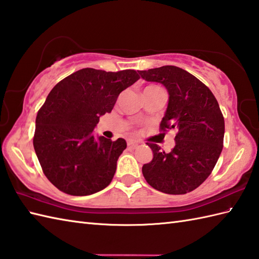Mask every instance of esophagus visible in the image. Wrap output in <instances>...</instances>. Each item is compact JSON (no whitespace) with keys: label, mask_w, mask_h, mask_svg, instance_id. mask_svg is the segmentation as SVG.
Segmentation results:
<instances>
[{"label":"esophagus","mask_w":259,"mask_h":259,"mask_svg":"<svg viewBox=\"0 0 259 259\" xmlns=\"http://www.w3.org/2000/svg\"><path fill=\"white\" fill-rule=\"evenodd\" d=\"M126 145H128L129 147H136V146H138V141L133 140V139H128L126 140Z\"/></svg>","instance_id":"obj_1"}]
</instances>
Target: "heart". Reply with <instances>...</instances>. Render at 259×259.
Listing matches in <instances>:
<instances>
[{
	"instance_id": "heart-1",
	"label": "heart",
	"mask_w": 259,
	"mask_h": 259,
	"mask_svg": "<svg viewBox=\"0 0 259 259\" xmlns=\"http://www.w3.org/2000/svg\"><path fill=\"white\" fill-rule=\"evenodd\" d=\"M150 88H158V87H156V85H150V87H148L147 89H150Z\"/></svg>"
}]
</instances>
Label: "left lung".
I'll use <instances>...</instances> for the list:
<instances>
[{
    "label": "left lung",
    "mask_w": 259,
    "mask_h": 259,
    "mask_svg": "<svg viewBox=\"0 0 259 259\" xmlns=\"http://www.w3.org/2000/svg\"><path fill=\"white\" fill-rule=\"evenodd\" d=\"M138 72L166 88L169 100L160 128L177 130L176 145L168 153L148 144L153 158L142 167L144 177L164 194L195 190L211 174L223 150L225 121L216 98L195 75L175 65Z\"/></svg>",
    "instance_id": "left-lung-1"
}]
</instances>
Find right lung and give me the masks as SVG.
<instances>
[{
  "label": "right lung",
  "instance_id": "right-lung-1",
  "mask_svg": "<svg viewBox=\"0 0 259 259\" xmlns=\"http://www.w3.org/2000/svg\"><path fill=\"white\" fill-rule=\"evenodd\" d=\"M138 80L135 70L85 68L49 93L36 115L33 146L46 177L59 190L88 196L111 183L126 142L96 138L93 130L101 115L111 112L120 93Z\"/></svg>",
  "mask_w": 259,
  "mask_h": 259
}]
</instances>
